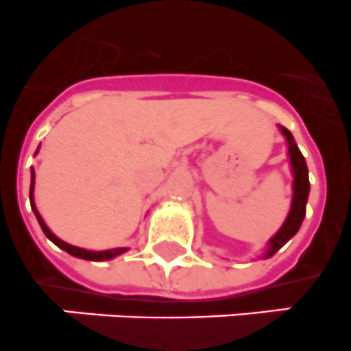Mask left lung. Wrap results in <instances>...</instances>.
<instances>
[{"label":"left lung","mask_w":351,"mask_h":351,"mask_svg":"<svg viewBox=\"0 0 351 351\" xmlns=\"http://www.w3.org/2000/svg\"><path fill=\"white\" fill-rule=\"evenodd\" d=\"M282 132L285 134L287 141H289V156H290V164H292L293 171V197H292V206H290V213L287 217L285 223L282 226V229L278 230L276 236L269 241V248H267L266 255L264 257L269 258L276 254L287 241H289L292 236H295V232L301 227L302 220H304L306 215V203H308V194H309V178H308V166H306V160L302 157L301 150L293 141V136L290 134V131L287 128H282Z\"/></svg>","instance_id":"8db88e82"}]
</instances>
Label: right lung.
<instances>
[{"mask_svg": "<svg viewBox=\"0 0 351 351\" xmlns=\"http://www.w3.org/2000/svg\"><path fill=\"white\" fill-rule=\"evenodd\" d=\"M33 189H34V171L31 169V189H29V201H31V208H33L34 215H36L38 219V223H40V227H42V230L45 232L47 238L50 239L52 243H56V245L59 246V248H62V250H66L68 254L75 255V257H80V258H87V261H105V258H113L115 255H121L124 254L128 248H115V250H105V252H93V250H84V248H78V246H73V245H68V243L61 241V239L58 238V236L52 234V230L49 229V227L45 226V222L42 220V217H40V213H38L36 206H34L33 203Z\"/></svg>", "mask_w": 351, "mask_h": 351, "instance_id": "obj_1", "label": "right lung"}]
</instances>
